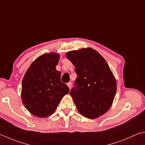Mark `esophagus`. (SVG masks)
<instances>
[{"instance_id": "obj_1", "label": "esophagus", "mask_w": 145, "mask_h": 145, "mask_svg": "<svg viewBox=\"0 0 145 145\" xmlns=\"http://www.w3.org/2000/svg\"><path fill=\"white\" fill-rule=\"evenodd\" d=\"M67 86H68V88H69V89H71V88H72V82H68V83L67 84Z\"/></svg>"}]
</instances>
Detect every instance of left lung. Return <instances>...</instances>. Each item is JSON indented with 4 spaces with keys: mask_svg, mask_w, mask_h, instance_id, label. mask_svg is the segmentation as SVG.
Listing matches in <instances>:
<instances>
[{
    "mask_svg": "<svg viewBox=\"0 0 145 145\" xmlns=\"http://www.w3.org/2000/svg\"><path fill=\"white\" fill-rule=\"evenodd\" d=\"M66 57L77 75L70 94L78 112L90 119L105 114L117 91L116 79L106 60L91 47L69 51Z\"/></svg>",
    "mask_w": 145,
    "mask_h": 145,
    "instance_id": "8db88e82",
    "label": "left lung"
}]
</instances>
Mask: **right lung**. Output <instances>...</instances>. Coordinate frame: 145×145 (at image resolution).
Returning <instances> with one entry per match:
<instances>
[{
  "label": "right lung",
  "mask_w": 145,
  "mask_h": 145,
  "mask_svg": "<svg viewBox=\"0 0 145 145\" xmlns=\"http://www.w3.org/2000/svg\"><path fill=\"white\" fill-rule=\"evenodd\" d=\"M60 55L44 54L35 59L22 80L21 96L25 107L36 117L53 114L69 88L61 82V72L56 70Z\"/></svg>",
  "instance_id": "obj_1"
}]
</instances>
